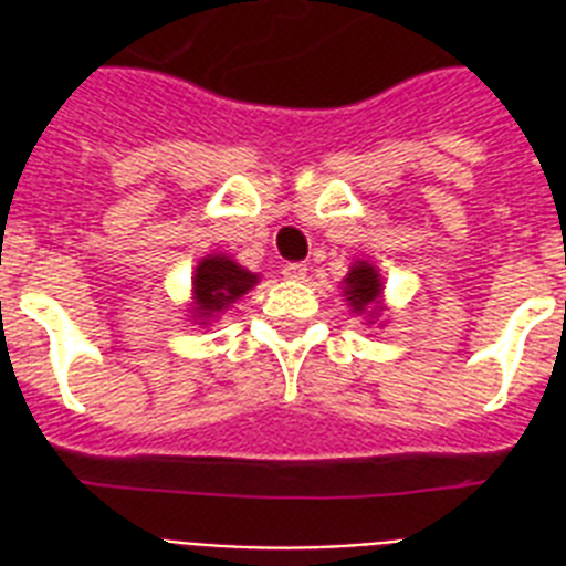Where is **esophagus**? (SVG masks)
Instances as JSON below:
<instances>
[{"label": "esophagus", "instance_id": "esophagus-1", "mask_svg": "<svg viewBox=\"0 0 566 566\" xmlns=\"http://www.w3.org/2000/svg\"><path fill=\"white\" fill-rule=\"evenodd\" d=\"M282 273H284V279H293V282H296V279H305V273H308V264H302V261H291V264L282 266Z\"/></svg>", "mask_w": 566, "mask_h": 566}]
</instances>
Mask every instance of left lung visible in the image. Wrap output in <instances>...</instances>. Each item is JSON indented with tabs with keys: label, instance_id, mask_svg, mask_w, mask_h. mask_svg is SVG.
<instances>
[{
	"label": "left lung",
	"instance_id": "8db88e82",
	"mask_svg": "<svg viewBox=\"0 0 566 566\" xmlns=\"http://www.w3.org/2000/svg\"><path fill=\"white\" fill-rule=\"evenodd\" d=\"M346 300L353 305L355 311H364L367 305L378 300V293H381V282H378V273L373 270L370 264H355L353 273L346 275Z\"/></svg>",
	"mask_w": 566,
	"mask_h": 566
}]
</instances>
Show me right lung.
I'll use <instances>...</instances> for the list:
<instances>
[{
    "mask_svg": "<svg viewBox=\"0 0 566 566\" xmlns=\"http://www.w3.org/2000/svg\"><path fill=\"white\" fill-rule=\"evenodd\" d=\"M258 282V275H252L249 270L238 266L234 261L222 255L205 258L202 264L196 266L193 279V293H196V314L199 317H211V314H220L226 305L243 296V293Z\"/></svg>",
    "mask_w": 566,
    "mask_h": 566,
    "instance_id": "1",
    "label": "right lung"
}]
</instances>
